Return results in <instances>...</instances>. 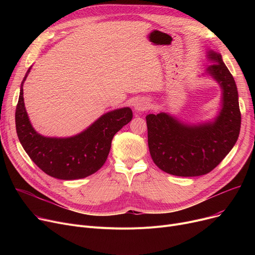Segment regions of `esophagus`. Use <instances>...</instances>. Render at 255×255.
<instances>
[{"instance_id": "34e87169", "label": "esophagus", "mask_w": 255, "mask_h": 255, "mask_svg": "<svg viewBox=\"0 0 255 255\" xmlns=\"http://www.w3.org/2000/svg\"><path fill=\"white\" fill-rule=\"evenodd\" d=\"M148 109H149V103L146 102V101H144V100H139L134 105V110L136 112H143V111L148 110Z\"/></svg>"}]
</instances>
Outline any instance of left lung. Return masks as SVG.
<instances>
[{
  "label": "left lung",
  "instance_id": "left-lung-1",
  "mask_svg": "<svg viewBox=\"0 0 255 255\" xmlns=\"http://www.w3.org/2000/svg\"><path fill=\"white\" fill-rule=\"evenodd\" d=\"M207 58L213 65L203 75L211 76L221 89L220 109L215 118L191 124L164 112L145 117L151 157L169 175H206L231 152L240 134L241 113L235 79L219 52L209 50Z\"/></svg>",
  "mask_w": 255,
  "mask_h": 255
}]
</instances>
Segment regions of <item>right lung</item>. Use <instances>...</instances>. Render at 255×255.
<instances>
[{
	"mask_svg": "<svg viewBox=\"0 0 255 255\" xmlns=\"http://www.w3.org/2000/svg\"><path fill=\"white\" fill-rule=\"evenodd\" d=\"M31 68L21 82L15 111L16 132L23 150L52 178L76 180L93 175L105 163L116 133L132 120L131 109L122 107L106 113L73 136H44L32 126L23 101L22 86Z\"/></svg>",
	"mask_w": 255,
	"mask_h": 255,
	"instance_id": "right-lung-1",
	"label": "right lung"
}]
</instances>
